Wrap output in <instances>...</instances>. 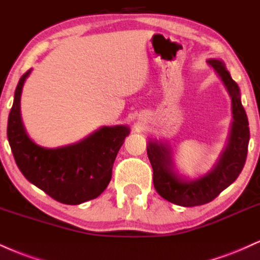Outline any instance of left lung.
Returning <instances> with one entry per match:
<instances>
[{
	"label": "left lung",
	"instance_id": "obj_1",
	"mask_svg": "<svg viewBox=\"0 0 260 260\" xmlns=\"http://www.w3.org/2000/svg\"><path fill=\"white\" fill-rule=\"evenodd\" d=\"M207 63L213 67L226 86L234 114L229 143L215 167L202 178L181 179L173 170V160L168 146L157 141H149L147 146V154L153 168L154 188L164 200L182 207L202 206L218 197L221 191L239 178L245 167L248 151V119L241 103L240 88L221 60L208 59Z\"/></svg>",
	"mask_w": 260,
	"mask_h": 260
}]
</instances>
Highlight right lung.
Instances as JSON below:
<instances>
[{
  "label": "right lung",
  "mask_w": 260,
  "mask_h": 260,
  "mask_svg": "<svg viewBox=\"0 0 260 260\" xmlns=\"http://www.w3.org/2000/svg\"><path fill=\"white\" fill-rule=\"evenodd\" d=\"M20 78L8 117L7 137L18 168L25 178L53 200L76 206L99 197L112 179L119 149L130 129L125 125L103 126L74 145L45 148L26 135L20 118Z\"/></svg>",
  "instance_id": "obj_1"
}]
</instances>
